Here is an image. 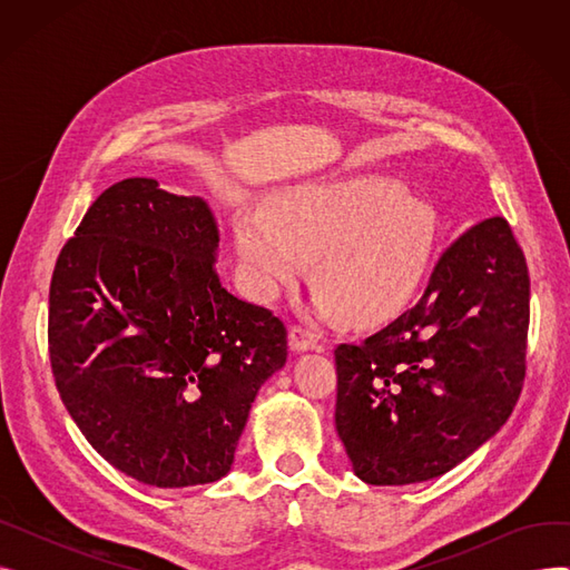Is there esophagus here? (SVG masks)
<instances>
[{
    "label": "esophagus",
    "instance_id": "1",
    "mask_svg": "<svg viewBox=\"0 0 570 570\" xmlns=\"http://www.w3.org/2000/svg\"><path fill=\"white\" fill-rule=\"evenodd\" d=\"M288 346L293 353H305L316 346V337H314V333L307 331V327L293 325L288 331Z\"/></svg>",
    "mask_w": 570,
    "mask_h": 570
}]
</instances>
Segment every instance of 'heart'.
<instances>
[{
  "mask_svg": "<svg viewBox=\"0 0 570 570\" xmlns=\"http://www.w3.org/2000/svg\"><path fill=\"white\" fill-rule=\"evenodd\" d=\"M235 252L258 297H273L314 261V312L370 323L397 312L421 284L432 247L428 207L374 177L309 183L273 198L269 215L233 222Z\"/></svg>",
  "mask_w": 570,
  "mask_h": 570,
  "instance_id": "1",
  "label": "heart"
}]
</instances>
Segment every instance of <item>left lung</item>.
Segmentation results:
<instances>
[{"mask_svg": "<svg viewBox=\"0 0 570 570\" xmlns=\"http://www.w3.org/2000/svg\"><path fill=\"white\" fill-rule=\"evenodd\" d=\"M529 273L503 217L443 252L415 307L340 344L335 428L370 485L425 483L492 439L520 397Z\"/></svg>", "mask_w": 570, "mask_h": 570, "instance_id": "1", "label": "left lung"}]
</instances>
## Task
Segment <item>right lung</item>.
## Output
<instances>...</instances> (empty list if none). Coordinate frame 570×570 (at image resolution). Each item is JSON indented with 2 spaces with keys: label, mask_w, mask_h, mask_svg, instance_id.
<instances>
[{
  "label": "right lung",
  "mask_w": 570,
  "mask_h": 570,
  "mask_svg": "<svg viewBox=\"0 0 570 570\" xmlns=\"http://www.w3.org/2000/svg\"><path fill=\"white\" fill-rule=\"evenodd\" d=\"M219 226L153 177L106 189L57 258L48 346L59 397L95 451L153 488L215 483L286 327L217 275Z\"/></svg>",
  "instance_id": "1"
}]
</instances>
